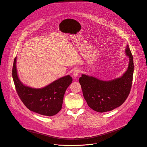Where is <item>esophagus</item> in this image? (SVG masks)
I'll use <instances>...</instances> for the list:
<instances>
[{
  "instance_id": "esophagus-1",
  "label": "esophagus",
  "mask_w": 147,
  "mask_h": 147,
  "mask_svg": "<svg viewBox=\"0 0 147 147\" xmlns=\"http://www.w3.org/2000/svg\"><path fill=\"white\" fill-rule=\"evenodd\" d=\"M80 72V70L79 69H76L74 70L73 72V76L75 78H77L79 76V74Z\"/></svg>"
}]
</instances>
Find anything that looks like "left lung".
I'll use <instances>...</instances> for the list:
<instances>
[{
  "instance_id": "obj_1",
  "label": "left lung",
  "mask_w": 147,
  "mask_h": 147,
  "mask_svg": "<svg viewBox=\"0 0 147 147\" xmlns=\"http://www.w3.org/2000/svg\"><path fill=\"white\" fill-rule=\"evenodd\" d=\"M126 54L129 57V64L122 77L110 81H103L84 74L80 78L84 98L93 110L100 113L111 111L122 105L128 97L134 70L133 56L128 45Z\"/></svg>"
}]
</instances>
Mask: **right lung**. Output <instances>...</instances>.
Segmentation results:
<instances>
[{"label":"right lung","mask_w":147,"mask_h":147,"mask_svg":"<svg viewBox=\"0 0 147 147\" xmlns=\"http://www.w3.org/2000/svg\"><path fill=\"white\" fill-rule=\"evenodd\" d=\"M16 57L12 68V78L16 92L21 101L30 111L46 116H53L62 109L63 97L72 78L67 75L44 88H32L22 84L16 69Z\"/></svg>","instance_id":"add662e5"}]
</instances>
